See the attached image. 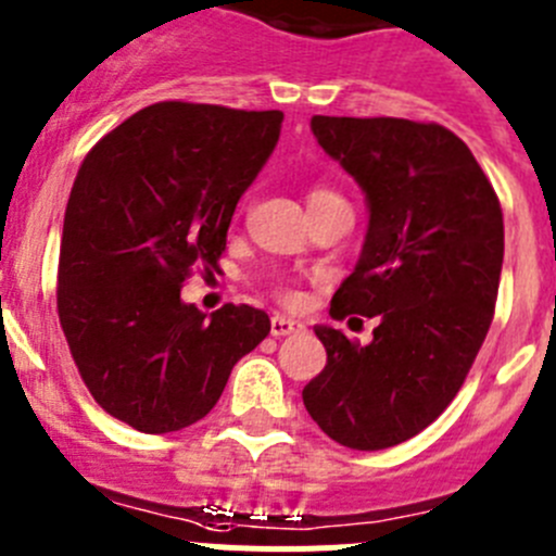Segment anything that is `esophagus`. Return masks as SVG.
Segmentation results:
<instances>
[{
	"label": "esophagus",
	"instance_id": "34e87169",
	"mask_svg": "<svg viewBox=\"0 0 556 556\" xmlns=\"http://www.w3.org/2000/svg\"><path fill=\"white\" fill-rule=\"evenodd\" d=\"M300 330H303V325L294 323V319H289V317H278V314H275V317L269 319V333H273L275 339H281V336L300 333Z\"/></svg>",
	"mask_w": 556,
	"mask_h": 556
}]
</instances>
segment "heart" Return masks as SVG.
Here are the masks:
<instances>
[{"label": "heart", "mask_w": 556, "mask_h": 556, "mask_svg": "<svg viewBox=\"0 0 556 556\" xmlns=\"http://www.w3.org/2000/svg\"><path fill=\"white\" fill-rule=\"evenodd\" d=\"M328 195H333L328 187H312V190H308V206H312L314 201H319V198H328ZM275 298L281 300V303H287V305H298L300 303V289L294 287V283H289V281H278V283H275Z\"/></svg>", "instance_id": "obj_1"}]
</instances>
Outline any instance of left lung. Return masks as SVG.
I'll use <instances>...</instances> for the list:
<instances>
[{"label":"left lung","mask_w":556,"mask_h":556,"mask_svg":"<svg viewBox=\"0 0 556 556\" xmlns=\"http://www.w3.org/2000/svg\"><path fill=\"white\" fill-rule=\"evenodd\" d=\"M312 131L369 201L364 251L330 314L380 325L369 344L314 328L328 364L303 402L336 444L389 450L444 414L480 353L502 275V203L441 124L314 115Z\"/></svg>","instance_id":"1"}]
</instances>
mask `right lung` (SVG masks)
<instances>
[{"mask_svg": "<svg viewBox=\"0 0 556 556\" xmlns=\"http://www.w3.org/2000/svg\"><path fill=\"white\" fill-rule=\"evenodd\" d=\"M283 112L160 101L106 131L65 206L58 314L71 358L106 414L140 432L195 425L269 317L181 303L201 269L220 273L242 192L273 154Z\"/></svg>", "mask_w": 556, "mask_h": 556, "instance_id": "right-lung-1", "label": "right lung"}]
</instances>
